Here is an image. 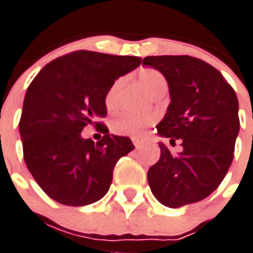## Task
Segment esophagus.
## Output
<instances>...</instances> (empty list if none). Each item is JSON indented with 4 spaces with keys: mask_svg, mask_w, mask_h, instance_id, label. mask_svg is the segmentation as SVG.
Returning a JSON list of instances; mask_svg holds the SVG:
<instances>
[{
    "mask_svg": "<svg viewBox=\"0 0 253 253\" xmlns=\"http://www.w3.org/2000/svg\"><path fill=\"white\" fill-rule=\"evenodd\" d=\"M132 143H134L135 148H140V147L143 146V140H140V139H136V138H132Z\"/></svg>",
    "mask_w": 253,
    "mask_h": 253,
    "instance_id": "obj_1",
    "label": "esophagus"
}]
</instances>
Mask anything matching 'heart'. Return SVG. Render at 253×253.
I'll list each match as a JSON object with an SVG mask.
<instances>
[{
    "mask_svg": "<svg viewBox=\"0 0 253 253\" xmlns=\"http://www.w3.org/2000/svg\"><path fill=\"white\" fill-rule=\"evenodd\" d=\"M139 83L144 87L147 93H154L156 89L162 86H167L166 77L154 68L142 69L138 75ZM122 87V80L114 81L111 86L107 89L105 94V106L107 110H114L119 101V93ZM154 117L151 115H136L123 113L117 118L111 121V130L115 134L132 136V138H142L146 134L147 128L154 123Z\"/></svg>",
    "mask_w": 253,
    "mask_h": 253,
    "instance_id": "b5f03b06",
    "label": "heart"
}]
</instances>
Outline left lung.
<instances>
[{
    "instance_id": "left-lung-1",
    "label": "left lung",
    "mask_w": 253,
    "mask_h": 253,
    "mask_svg": "<svg viewBox=\"0 0 253 253\" xmlns=\"http://www.w3.org/2000/svg\"><path fill=\"white\" fill-rule=\"evenodd\" d=\"M143 65L166 77L170 103L158 132L181 142L173 155L163 143L160 159L147 177L156 200L180 208L209 197L231 166L239 132V102L222 73L206 61L188 55L147 56Z\"/></svg>"
}]
</instances>
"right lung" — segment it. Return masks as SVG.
<instances>
[{
    "label": "right lung",
    "mask_w": 253,
    "mask_h": 253,
    "mask_svg": "<svg viewBox=\"0 0 253 253\" xmlns=\"http://www.w3.org/2000/svg\"><path fill=\"white\" fill-rule=\"evenodd\" d=\"M138 56L75 51L52 60L26 91L19 134L23 158L42 190L59 204L85 206L101 200L119 159L134 150L130 138L107 134L105 94L119 76L140 64ZM87 124L104 136L94 144Z\"/></svg>",
    "instance_id": "right-lung-1"
}]
</instances>
